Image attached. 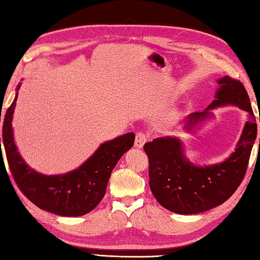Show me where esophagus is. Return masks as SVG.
<instances>
[{
  "instance_id": "34e87169",
  "label": "esophagus",
  "mask_w": 260,
  "mask_h": 260,
  "mask_svg": "<svg viewBox=\"0 0 260 260\" xmlns=\"http://www.w3.org/2000/svg\"><path fill=\"white\" fill-rule=\"evenodd\" d=\"M148 140V135L144 134V132H137L136 139H135V146L137 148H143L146 141Z\"/></svg>"
}]
</instances>
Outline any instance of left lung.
<instances>
[{
    "label": "left lung",
    "mask_w": 260,
    "mask_h": 260,
    "mask_svg": "<svg viewBox=\"0 0 260 260\" xmlns=\"http://www.w3.org/2000/svg\"><path fill=\"white\" fill-rule=\"evenodd\" d=\"M216 96L205 112L187 117V128L209 116L208 110L236 105L248 112L237 149L221 164L199 168L184 158L181 141L173 137L154 139L144 146L149 160V187L164 208L176 214H198L212 209L231 197L246 175L257 137V123L250 100L240 80L225 76L218 80ZM260 121V117H259ZM260 143V138H259Z\"/></svg>",
    "instance_id": "left-lung-1"
}]
</instances>
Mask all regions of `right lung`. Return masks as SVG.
I'll return each mask as SVG.
<instances>
[{
    "mask_svg": "<svg viewBox=\"0 0 260 260\" xmlns=\"http://www.w3.org/2000/svg\"><path fill=\"white\" fill-rule=\"evenodd\" d=\"M19 88L20 85L17 90ZM17 97L18 92L4 115L2 144L10 171L19 189L37 207L53 214L81 216L91 212L105 196L107 182L117 160L134 146L135 134L130 132L102 144L89 159L70 173L43 175L24 163L14 145L11 121ZM0 156L3 157L2 153Z\"/></svg>",
    "mask_w": 260,
    "mask_h": 260,
    "instance_id": "obj_1",
    "label": "right lung"
}]
</instances>
